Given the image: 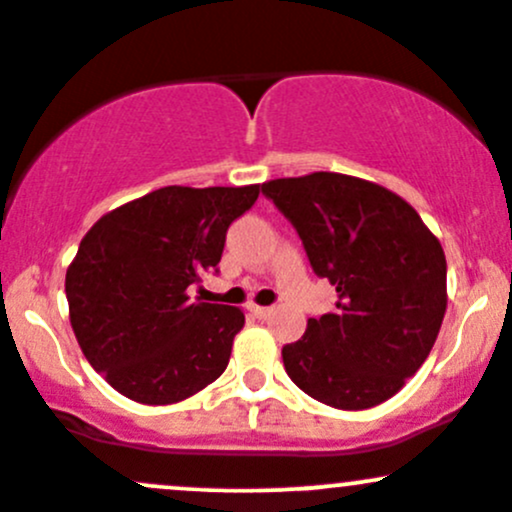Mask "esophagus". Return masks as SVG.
<instances>
[{"instance_id": "1", "label": "esophagus", "mask_w": 512, "mask_h": 512, "mask_svg": "<svg viewBox=\"0 0 512 512\" xmlns=\"http://www.w3.org/2000/svg\"><path fill=\"white\" fill-rule=\"evenodd\" d=\"M249 312L258 320H266L268 315H271V307H263V305H249Z\"/></svg>"}]
</instances>
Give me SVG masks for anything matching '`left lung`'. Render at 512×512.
<instances>
[{
	"mask_svg": "<svg viewBox=\"0 0 512 512\" xmlns=\"http://www.w3.org/2000/svg\"><path fill=\"white\" fill-rule=\"evenodd\" d=\"M298 229L337 307L283 346L288 376L310 398L366 410L425 364L447 312V258L408 202L376 183L310 173L261 185Z\"/></svg>",
	"mask_w": 512,
	"mask_h": 512,
	"instance_id": "left-lung-1",
	"label": "left lung"
}]
</instances>
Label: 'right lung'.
Here are the masks:
<instances>
[{
	"instance_id": "add662e5",
	"label": "right lung",
	"mask_w": 512,
	"mask_h": 512,
	"mask_svg": "<svg viewBox=\"0 0 512 512\" xmlns=\"http://www.w3.org/2000/svg\"><path fill=\"white\" fill-rule=\"evenodd\" d=\"M258 197L244 188L153 190L107 212L65 273L82 354L114 390L144 405L190 398L224 373L239 307L190 300L217 268L229 224Z\"/></svg>"
}]
</instances>
